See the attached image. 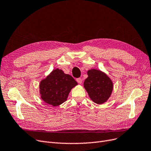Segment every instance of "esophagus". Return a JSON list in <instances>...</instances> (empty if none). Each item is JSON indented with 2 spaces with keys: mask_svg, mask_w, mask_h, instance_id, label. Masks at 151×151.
<instances>
[{
  "mask_svg": "<svg viewBox=\"0 0 151 151\" xmlns=\"http://www.w3.org/2000/svg\"><path fill=\"white\" fill-rule=\"evenodd\" d=\"M76 81L79 83V84H81L82 83V79L81 78H78L76 79Z\"/></svg>",
  "mask_w": 151,
  "mask_h": 151,
  "instance_id": "esophagus-1",
  "label": "esophagus"
}]
</instances>
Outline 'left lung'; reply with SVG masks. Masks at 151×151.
Segmentation results:
<instances>
[{"instance_id":"left-lung-1","label":"left lung","mask_w":151,"mask_h":151,"mask_svg":"<svg viewBox=\"0 0 151 151\" xmlns=\"http://www.w3.org/2000/svg\"><path fill=\"white\" fill-rule=\"evenodd\" d=\"M88 75V77L84 82V86L90 98L95 103H104L112 93V81L106 75L99 70H89Z\"/></svg>"}]
</instances>
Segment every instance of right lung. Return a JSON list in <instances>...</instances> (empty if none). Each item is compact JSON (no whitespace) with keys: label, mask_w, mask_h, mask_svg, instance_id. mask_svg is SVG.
<instances>
[{"label":"right lung","mask_w":151,"mask_h":151,"mask_svg":"<svg viewBox=\"0 0 151 151\" xmlns=\"http://www.w3.org/2000/svg\"><path fill=\"white\" fill-rule=\"evenodd\" d=\"M77 84L71 76L55 69L40 82L41 98L47 104L57 106L66 101L71 90Z\"/></svg>","instance_id":"1"}]
</instances>
